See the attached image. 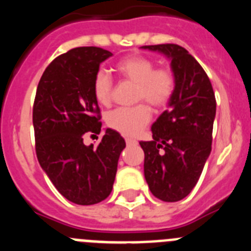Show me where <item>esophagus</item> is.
Masks as SVG:
<instances>
[{
	"label": "esophagus",
	"mask_w": 251,
	"mask_h": 251,
	"mask_svg": "<svg viewBox=\"0 0 251 251\" xmlns=\"http://www.w3.org/2000/svg\"><path fill=\"white\" fill-rule=\"evenodd\" d=\"M126 143H127V146H136L138 142L136 141V139H132V138H127L126 139Z\"/></svg>",
	"instance_id": "34e87169"
}]
</instances>
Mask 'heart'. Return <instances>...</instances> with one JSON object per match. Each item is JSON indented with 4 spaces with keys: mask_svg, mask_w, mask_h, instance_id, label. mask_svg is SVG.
I'll list each match as a JSON object with an SVG mask.
<instances>
[{
    "mask_svg": "<svg viewBox=\"0 0 251 251\" xmlns=\"http://www.w3.org/2000/svg\"><path fill=\"white\" fill-rule=\"evenodd\" d=\"M119 74L137 84V100L145 99L153 108L165 106L175 92V76L165 68L154 69L152 60L141 55L124 57L117 64ZM113 81L104 70H99L93 80V95L99 104H108L112 99ZM151 112L145 104L133 108H118L106 115V124L122 136L134 137L147 126Z\"/></svg>",
    "mask_w": 251,
    "mask_h": 251,
    "instance_id": "obj_1",
    "label": "heart"
}]
</instances>
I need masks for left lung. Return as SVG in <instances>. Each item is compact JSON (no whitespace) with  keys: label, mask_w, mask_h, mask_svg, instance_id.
<instances>
[{"label":"left lung","mask_w":251,"mask_h":251,"mask_svg":"<svg viewBox=\"0 0 251 251\" xmlns=\"http://www.w3.org/2000/svg\"><path fill=\"white\" fill-rule=\"evenodd\" d=\"M167 57L175 92L152 124V141L139 142L145 177L153 196L166 202L192 191L211 152L216 100L210 79L194 56L176 44L142 46Z\"/></svg>","instance_id":"1"}]
</instances>
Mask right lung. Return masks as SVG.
<instances>
[{
    "instance_id": "add662e5",
    "label": "right lung",
    "mask_w": 251,
    "mask_h": 251,
    "mask_svg": "<svg viewBox=\"0 0 251 251\" xmlns=\"http://www.w3.org/2000/svg\"><path fill=\"white\" fill-rule=\"evenodd\" d=\"M112 52L95 46L69 50L46 68L37 85L32 123L39 163L57 191L76 205H94L112 192L126 141L106 128L98 147L85 146L86 132L99 134L93 80Z\"/></svg>"
}]
</instances>
